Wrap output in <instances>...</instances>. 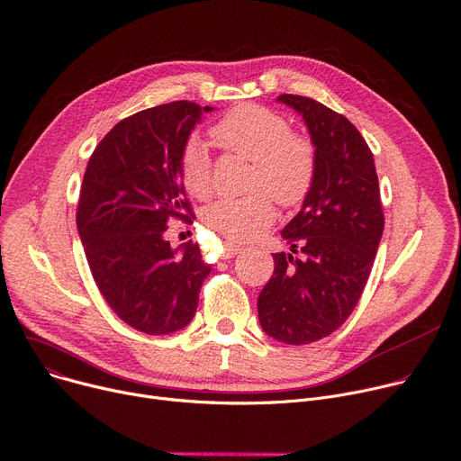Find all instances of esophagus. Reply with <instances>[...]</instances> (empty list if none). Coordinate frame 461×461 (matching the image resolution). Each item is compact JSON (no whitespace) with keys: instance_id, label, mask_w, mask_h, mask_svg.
<instances>
[{"instance_id":"esophagus-1","label":"esophagus","mask_w":461,"mask_h":461,"mask_svg":"<svg viewBox=\"0 0 461 461\" xmlns=\"http://www.w3.org/2000/svg\"><path fill=\"white\" fill-rule=\"evenodd\" d=\"M242 252V247H239V244H235V242H231V240H226L224 242V250H222V256L228 259V258H233V256H237V254H240Z\"/></svg>"}]
</instances>
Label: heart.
<instances>
[{
    "label": "heart",
    "instance_id": "b5f03b06",
    "mask_svg": "<svg viewBox=\"0 0 461 461\" xmlns=\"http://www.w3.org/2000/svg\"><path fill=\"white\" fill-rule=\"evenodd\" d=\"M219 146L252 161L244 198H224L205 211V222L231 239H254L274 217V201L300 203L312 189L315 176V148L308 139L293 135L287 120L261 105H239L212 126ZM179 176L187 193L205 200L212 191L209 151L193 137L179 159Z\"/></svg>",
    "mask_w": 461,
    "mask_h": 461
}]
</instances>
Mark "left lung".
Wrapping results in <instances>:
<instances>
[{
  "instance_id": "8db88e82",
  "label": "left lung",
  "mask_w": 461,
  "mask_h": 461,
  "mask_svg": "<svg viewBox=\"0 0 461 461\" xmlns=\"http://www.w3.org/2000/svg\"><path fill=\"white\" fill-rule=\"evenodd\" d=\"M278 102L308 128L315 176L282 230L291 254H272L274 274L258 298V315L276 341L308 345L354 312L376 258L384 212L373 151L352 122L305 96L282 95Z\"/></svg>"
}]
</instances>
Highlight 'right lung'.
<instances>
[{"label": "right lung", "instance_id": "1", "mask_svg": "<svg viewBox=\"0 0 461 461\" xmlns=\"http://www.w3.org/2000/svg\"><path fill=\"white\" fill-rule=\"evenodd\" d=\"M172 102L124 118L102 139L86 165L77 231L86 261L111 310L131 328L167 335L185 328L211 267L198 244L172 249L170 219H189L179 159L203 113Z\"/></svg>", "mask_w": 461, "mask_h": 461}]
</instances>
